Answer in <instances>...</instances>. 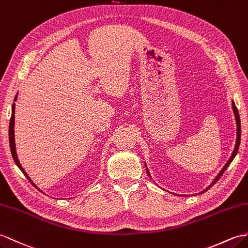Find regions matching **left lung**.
Listing matches in <instances>:
<instances>
[{"instance_id": "1", "label": "left lung", "mask_w": 248, "mask_h": 248, "mask_svg": "<svg viewBox=\"0 0 248 248\" xmlns=\"http://www.w3.org/2000/svg\"><path fill=\"white\" fill-rule=\"evenodd\" d=\"M232 108H233V112H234V115H235V120H237V128H238V129H237V142H235L234 150H233V152H232V156H230L229 160H228V162L226 163V165L224 166V168L221 170V172H220V173H218V175L215 178L214 182H212V183L210 184V186L207 187L205 190H203V191H202V192H200V193H204V192H206L207 190H209L212 186L215 185V184H216L218 180H220L221 176L223 175L224 172H225V170L228 168L229 165L232 164V162L233 160L234 156H235V155H237V153H238V151H239V146H240V140H241V122H240V115H239V111H238L237 107H235L234 102H232Z\"/></svg>"}]
</instances>
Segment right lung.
<instances>
[{
  "instance_id": "obj_1",
  "label": "right lung",
  "mask_w": 248,
  "mask_h": 248,
  "mask_svg": "<svg viewBox=\"0 0 248 248\" xmlns=\"http://www.w3.org/2000/svg\"><path fill=\"white\" fill-rule=\"evenodd\" d=\"M16 100V99H15ZM14 126H15V103L13 105V110H11V118H10V123H9V145H10V150H11V154H13V157L16 165L19 167L20 170L23 172V174H24L27 178L28 181H30L32 185L38 189V187L34 185V184L31 182V180L30 178V176L27 175L26 172L24 171V169L22 168V166L20 165V162L18 159V156H16V145H15V131H14Z\"/></svg>"
}]
</instances>
